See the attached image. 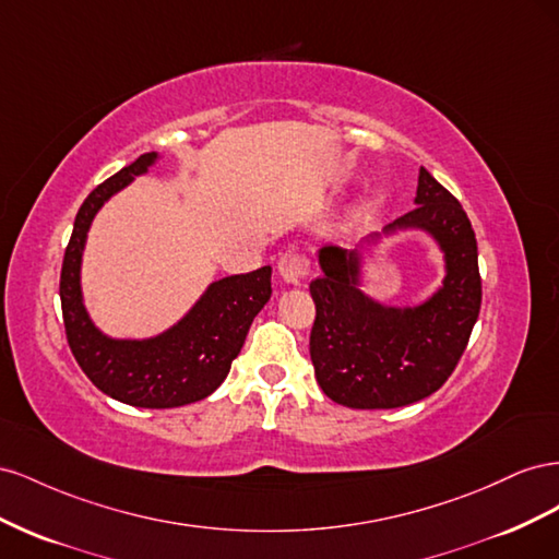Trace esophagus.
Instances as JSON below:
<instances>
[{
	"label": "esophagus",
	"instance_id": "esophagus-1",
	"mask_svg": "<svg viewBox=\"0 0 559 559\" xmlns=\"http://www.w3.org/2000/svg\"><path fill=\"white\" fill-rule=\"evenodd\" d=\"M277 270H280V275H282V280L286 284L298 286L302 280H306L308 270H310V263H308L306 257H302L300 251H286L284 257L280 259V263H277Z\"/></svg>",
	"mask_w": 559,
	"mask_h": 559
}]
</instances>
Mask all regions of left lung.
Returning <instances> with one entry per match:
<instances>
[{
    "instance_id": "8db88e82",
    "label": "left lung",
    "mask_w": 559,
    "mask_h": 559,
    "mask_svg": "<svg viewBox=\"0 0 559 559\" xmlns=\"http://www.w3.org/2000/svg\"><path fill=\"white\" fill-rule=\"evenodd\" d=\"M415 210L357 249L321 247V277L310 335L314 376L331 401L357 411L401 408L427 399L450 378L480 312L478 242L466 212L425 167ZM429 234L444 253L442 286L413 307H386L362 292L365 257L399 231Z\"/></svg>"
}]
</instances>
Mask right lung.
I'll list each match as a JSON object with an SVG mask.
<instances>
[{"instance_id":"1","label":"right lung","mask_w":559,"mask_h":559,"mask_svg":"<svg viewBox=\"0 0 559 559\" xmlns=\"http://www.w3.org/2000/svg\"><path fill=\"white\" fill-rule=\"evenodd\" d=\"M163 156H140L83 200L64 249L60 302L67 343L81 370L107 396L134 408H179L210 396L228 376L253 317L270 300L273 267L212 282L177 324L148 337H114L99 329L83 300L81 263L93 218L134 177Z\"/></svg>"}]
</instances>
